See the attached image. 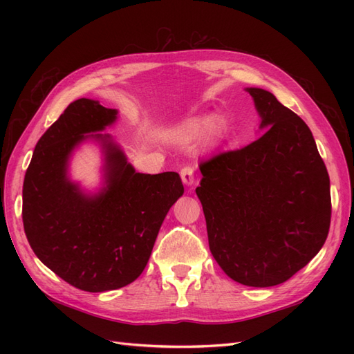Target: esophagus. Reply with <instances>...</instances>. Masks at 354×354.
<instances>
[{
    "label": "esophagus",
    "instance_id": "1",
    "mask_svg": "<svg viewBox=\"0 0 354 354\" xmlns=\"http://www.w3.org/2000/svg\"><path fill=\"white\" fill-rule=\"evenodd\" d=\"M180 176H181V180H183V183L186 186H192L194 185L195 181V177H194V168L186 165L180 169Z\"/></svg>",
    "mask_w": 354,
    "mask_h": 354
}]
</instances>
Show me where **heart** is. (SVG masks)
Returning a JSON list of instances; mask_svg holds the SVG:
<instances>
[{
    "instance_id": "heart-1",
    "label": "heart",
    "mask_w": 354,
    "mask_h": 354,
    "mask_svg": "<svg viewBox=\"0 0 354 354\" xmlns=\"http://www.w3.org/2000/svg\"><path fill=\"white\" fill-rule=\"evenodd\" d=\"M227 130V121L226 118L221 115H216L212 118L198 116L192 118V120L185 121L181 125H178L176 130L171 133L173 137H176L178 142H192L199 137L203 131H205V140L208 143H216L223 137V134Z\"/></svg>"
}]
</instances>
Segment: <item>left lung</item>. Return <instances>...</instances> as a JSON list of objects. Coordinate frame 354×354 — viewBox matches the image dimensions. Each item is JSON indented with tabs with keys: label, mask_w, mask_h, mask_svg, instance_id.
Listing matches in <instances>:
<instances>
[{
	"label": "left lung",
	"mask_w": 354,
	"mask_h": 354,
	"mask_svg": "<svg viewBox=\"0 0 354 354\" xmlns=\"http://www.w3.org/2000/svg\"><path fill=\"white\" fill-rule=\"evenodd\" d=\"M268 130L238 151L202 160L196 195L214 259L246 286L283 283L322 248L329 176L307 124L261 88H246Z\"/></svg>",
	"instance_id": "obj_1"
}]
</instances>
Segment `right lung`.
Here are the masks:
<instances>
[{"instance_id":"1","label":"right lung","mask_w":354,"mask_h":354,"mask_svg":"<svg viewBox=\"0 0 354 354\" xmlns=\"http://www.w3.org/2000/svg\"><path fill=\"white\" fill-rule=\"evenodd\" d=\"M99 102H72L38 140L24 181V227L30 248L63 281L87 292L122 288L142 274L167 212L183 195L177 173L142 174L111 136L115 122ZM88 136L102 142L106 187L82 194L67 177L71 151Z\"/></svg>"}]
</instances>
